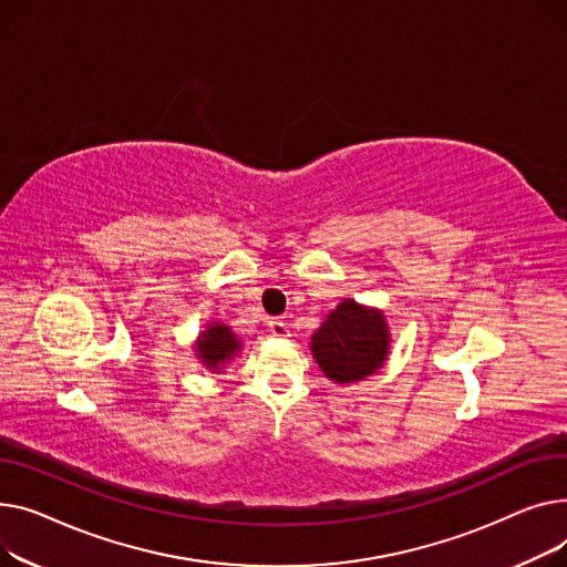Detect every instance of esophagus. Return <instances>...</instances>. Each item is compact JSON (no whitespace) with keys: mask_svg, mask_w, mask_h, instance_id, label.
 <instances>
[{"mask_svg":"<svg viewBox=\"0 0 567 567\" xmlns=\"http://www.w3.org/2000/svg\"><path fill=\"white\" fill-rule=\"evenodd\" d=\"M268 327H270V334H272V337H277V339H286V337H290L288 322H286L284 318H272Z\"/></svg>","mask_w":567,"mask_h":567,"instance_id":"esophagus-1","label":"esophagus"}]
</instances>
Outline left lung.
Returning <instances> with one entry per match:
<instances>
[{"label":"left lung","instance_id":"8db88e82","mask_svg":"<svg viewBox=\"0 0 567 567\" xmlns=\"http://www.w3.org/2000/svg\"><path fill=\"white\" fill-rule=\"evenodd\" d=\"M309 348L324 378L354 384L375 375L389 359V322L380 309L346 297L316 329Z\"/></svg>","mask_w":567,"mask_h":567}]
</instances>
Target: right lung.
I'll return each mask as SVG.
<instances>
[{
  "label": "right lung",
  "instance_id": "obj_1",
  "mask_svg": "<svg viewBox=\"0 0 567 567\" xmlns=\"http://www.w3.org/2000/svg\"><path fill=\"white\" fill-rule=\"evenodd\" d=\"M240 350H243V339L228 324L219 320L208 322L204 331H198V339L194 343V354L198 363L217 375L224 373L226 363L236 359Z\"/></svg>",
  "mask_w": 567,
  "mask_h": 567
}]
</instances>
